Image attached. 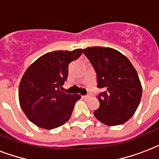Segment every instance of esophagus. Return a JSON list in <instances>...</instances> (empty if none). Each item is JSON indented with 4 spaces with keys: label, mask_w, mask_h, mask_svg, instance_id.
<instances>
[{
    "label": "esophagus",
    "mask_w": 159,
    "mask_h": 159,
    "mask_svg": "<svg viewBox=\"0 0 159 159\" xmlns=\"http://www.w3.org/2000/svg\"><path fill=\"white\" fill-rule=\"evenodd\" d=\"M82 98H83V99H89V96H88V95H84V96H82Z\"/></svg>",
    "instance_id": "34e87169"
}]
</instances>
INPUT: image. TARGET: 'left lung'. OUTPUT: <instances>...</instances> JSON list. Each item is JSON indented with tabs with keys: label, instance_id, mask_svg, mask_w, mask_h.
Segmentation results:
<instances>
[{
	"label": "left lung",
	"instance_id": "obj_1",
	"mask_svg": "<svg viewBox=\"0 0 159 159\" xmlns=\"http://www.w3.org/2000/svg\"><path fill=\"white\" fill-rule=\"evenodd\" d=\"M97 74L99 108L93 112L109 126L119 125L134 114L142 96V85L129 60L118 50L93 46L84 50Z\"/></svg>",
	"mask_w": 159,
	"mask_h": 159
}]
</instances>
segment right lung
Returning a JSON list of instances; mask_svg holds the SVG:
<instances>
[{"label": "right lung", "instance_id": "add662e5", "mask_svg": "<svg viewBox=\"0 0 159 159\" xmlns=\"http://www.w3.org/2000/svg\"><path fill=\"white\" fill-rule=\"evenodd\" d=\"M83 53L57 50L40 56L22 76L19 86V101L30 121L36 126L52 129L68 121L79 94L60 89L68 77V66Z\"/></svg>", "mask_w": 159, "mask_h": 159}]
</instances>
